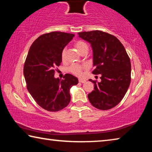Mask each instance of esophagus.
I'll return each instance as SVG.
<instances>
[{
	"label": "esophagus",
	"mask_w": 152,
	"mask_h": 152,
	"mask_svg": "<svg viewBox=\"0 0 152 152\" xmlns=\"http://www.w3.org/2000/svg\"><path fill=\"white\" fill-rule=\"evenodd\" d=\"M79 82H81V83H84V82H86V80H84V79H79L78 80Z\"/></svg>",
	"instance_id": "1"
}]
</instances>
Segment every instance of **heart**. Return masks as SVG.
Masks as SVG:
<instances>
[{
    "instance_id": "heart-1",
    "label": "heart",
    "mask_w": 152,
    "mask_h": 152,
    "mask_svg": "<svg viewBox=\"0 0 152 152\" xmlns=\"http://www.w3.org/2000/svg\"><path fill=\"white\" fill-rule=\"evenodd\" d=\"M74 47H75L77 50L80 53H82V51H84L86 49H88V45H87L85 42H82V41H77L74 43ZM66 58V49H63L61 51V60H64ZM84 68V67L78 64H72L70 68H69V71L71 73L78 76H80L82 74V70Z\"/></svg>"
}]
</instances>
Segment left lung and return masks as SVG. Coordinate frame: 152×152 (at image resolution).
Listing matches in <instances>:
<instances>
[{"label":"left lung","mask_w":152,"mask_h":152,"mask_svg":"<svg viewBox=\"0 0 152 152\" xmlns=\"http://www.w3.org/2000/svg\"><path fill=\"white\" fill-rule=\"evenodd\" d=\"M79 37L91 43L93 53L92 73L101 74V82L90 79L94 91L88 94L92 106L108 110L119 103L131 82L130 59L124 46L114 35L101 31L78 33Z\"/></svg>","instance_id":"left-lung-1"}]
</instances>
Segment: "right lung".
Listing matches in <instances>:
<instances>
[{
	"mask_svg": "<svg viewBox=\"0 0 152 152\" xmlns=\"http://www.w3.org/2000/svg\"><path fill=\"white\" fill-rule=\"evenodd\" d=\"M74 34L54 31L39 36L30 47L23 74L28 91L39 106L56 112L70 103V89L78 83L76 77L66 74L63 80L54 78L61 62V51Z\"/></svg>",
	"mask_w": 152,
	"mask_h": 152,
	"instance_id": "obj_1",
	"label": "right lung"
}]
</instances>
